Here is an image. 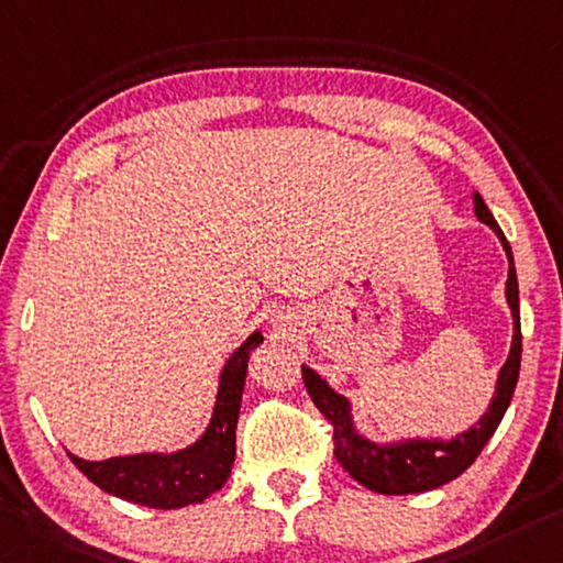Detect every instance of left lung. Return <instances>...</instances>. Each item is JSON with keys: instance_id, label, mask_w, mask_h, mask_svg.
<instances>
[{"instance_id": "obj_1", "label": "left lung", "mask_w": 563, "mask_h": 563, "mask_svg": "<svg viewBox=\"0 0 563 563\" xmlns=\"http://www.w3.org/2000/svg\"><path fill=\"white\" fill-rule=\"evenodd\" d=\"M474 210L481 222L494 230L501 240L508 257V280H506V302L511 308L514 318V338L511 351L504 368L498 371L496 378V394L490 398L488 410L478 418L476 426L468 431L453 435L451 441L443 439H408V441H394V443H376L355 428L353 423V408L351 400L345 396L335 394L328 386V380L318 376L313 368L302 365V380H306L308 396L313 398L316 408L323 413L330 423H333V441H335V459L341 466L351 474V478L358 481L361 486L376 490V494L386 496H404V494H423V490H433L449 481L459 478L471 463L478 459L484 451L490 435L496 433L498 423L506 413L508 404L514 398L516 380H519L521 368V316H519V280H516L514 267V253L508 240L504 238L498 222L490 216L484 198L474 192Z\"/></svg>"}]
</instances>
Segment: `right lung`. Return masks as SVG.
Masks as SVG:
<instances>
[{
  "instance_id": "1",
  "label": "right lung",
  "mask_w": 563,
  "mask_h": 563,
  "mask_svg": "<svg viewBox=\"0 0 563 563\" xmlns=\"http://www.w3.org/2000/svg\"><path fill=\"white\" fill-rule=\"evenodd\" d=\"M263 343L255 330L220 371L216 408L205 433L173 453H135L107 461H85L67 451L75 466L107 494L147 508H183L200 504L222 488L235 461V428L243 400L250 353Z\"/></svg>"
}]
</instances>
